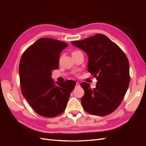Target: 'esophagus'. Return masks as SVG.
Masks as SVG:
<instances>
[{"label":"esophagus","instance_id":"1","mask_svg":"<svg viewBox=\"0 0 146 146\" xmlns=\"http://www.w3.org/2000/svg\"><path fill=\"white\" fill-rule=\"evenodd\" d=\"M80 86V84L78 82H76V87H79Z\"/></svg>","mask_w":146,"mask_h":146}]
</instances>
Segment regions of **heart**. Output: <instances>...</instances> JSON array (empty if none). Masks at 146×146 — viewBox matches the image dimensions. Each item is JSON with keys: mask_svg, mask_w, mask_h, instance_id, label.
Returning <instances> with one entry per match:
<instances>
[{"mask_svg": "<svg viewBox=\"0 0 146 146\" xmlns=\"http://www.w3.org/2000/svg\"><path fill=\"white\" fill-rule=\"evenodd\" d=\"M78 52V51H74V52H72V53H76V52Z\"/></svg>", "mask_w": 146, "mask_h": 146, "instance_id": "obj_1", "label": "heart"}]
</instances>
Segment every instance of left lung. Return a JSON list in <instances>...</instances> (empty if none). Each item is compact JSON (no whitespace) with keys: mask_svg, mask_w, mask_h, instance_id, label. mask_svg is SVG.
Segmentation results:
<instances>
[{"mask_svg":"<svg viewBox=\"0 0 146 146\" xmlns=\"http://www.w3.org/2000/svg\"><path fill=\"white\" fill-rule=\"evenodd\" d=\"M71 44L87 54L88 70L98 80L93 89L88 83L80 84L85 92L81 98L83 108L92 115H109L120 106L128 88L130 76L127 56L101 34Z\"/></svg>","mask_w":146,"mask_h":146,"instance_id":"left-lung-1","label":"left lung"}]
</instances>
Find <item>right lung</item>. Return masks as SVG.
<instances>
[{"label":"right lung","instance_id":"obj_1","mask_svg":"<svg viewBox=\"0 0 146 146\" xmlns=\"http://www.w3.org/2000/svg\"><path fill=\"white\" fill-rule=\"evenodd\" d=\"M68 45L50 38H39L23 53L19 66L23 96L41 116L53 118L65 111L70 94L76 86L74 80L62 83L52 78L58 69L60 54Z\"/></svg>","mask_w":146,"mask_h":146}]
</instances>
